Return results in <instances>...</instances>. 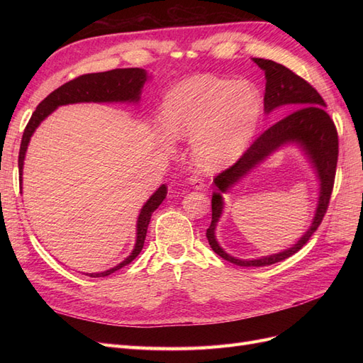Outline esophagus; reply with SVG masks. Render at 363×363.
Returning <instances> with one entry per match:
<instances>
[{
  "label": "esophagus",
  "mask_w": 363,
  "mask_h": 363,
  "mask_svg": "<svg viewBox=\"0 0 363 363\" xmlns=\"http://www.w3.org/2000/svg\"><path fill=\"white\" fill-rule=\"evenodd\" d=\"M189 183L194 186L195 189H204L206 188L204 180L201 177H199V175H192V177L189 179Z\"/></svg>",
  "instance_id": "34e87169"
}]
</instances>
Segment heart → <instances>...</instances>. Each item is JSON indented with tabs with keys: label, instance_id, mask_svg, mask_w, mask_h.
Here are the masks:
<instances>
[{
	"label": "heart",
	"instance_id": "1",
	"mask_svg": "<svg viewBox=\"0 0 363 363\" xmlns=\"http://www.w3.org/2000/svg\"><path fill=\"white\" fill-rule=\"evenodd\" d=\"M260 116L262 96L247 80L195 75L175 84L163 100L168 133L191 139L194 160L207 172L223 169L244 155Z\"/></svg>",
	"mask_w": 363,
	"mask_h": 363
}]
</instances>
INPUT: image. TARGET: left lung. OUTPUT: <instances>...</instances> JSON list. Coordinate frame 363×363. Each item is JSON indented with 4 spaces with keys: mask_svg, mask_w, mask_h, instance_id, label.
<instances>
[{
    "mask_svg": "<svg viewBox=\"0 0 363 363\" xmlns=\"http://www.w3.org/2000/svg\"><path fill=\"white\" fill-rule=\"evenodd\" d=\"M252 60L265 71L267 77L265 98H263L265 112L269 113L280 106H288V111L292 112L288 116L280 119L279 123L271 125L268 130L263 131L232 167L219 172L213 179L216 192H213L212 195V223L206 232L208 245L212 247L218 256H221L230 263H235L238 267L247 268L267 267L272 265V263L281 262L295 255L296 251H300L307 244V240L311 239V236L323 223V218L328 208V203H330L339 155L336 125L330 115L325 112V101L318 94L315 87L280 63L265 59ZM288 141H296L305 148L318 172V178L322 182L320 201L318 202L314 223L298 243L279 255L255 261H240L232 258L218 247L214 239V227L222 213L220 192L225 191L251 167H254L271 152Z\"/></svg>",
    "mask_w": 363,
    "mask_h": 363,
    "instance_id": "obj_1",
    "label": "left lung"
}]
</instances>
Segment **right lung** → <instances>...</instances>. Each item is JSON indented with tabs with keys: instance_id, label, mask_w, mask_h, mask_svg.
Returning <instances> with one entry per match:
<instances>
[{
	"instance_id": "right-lung-1",
	"label": "right lung",
	"mask_w": 363,
	"mask_h": 363,
	"mask_svg": "<svg viewBox=\"0 0 363 363\" xmlns=\"http://www.w3.org/2000/svg\"><path fill=\"white\" fill-rule=\"evenodd\" d=\"M147 82V72L140 68H123V69H112L106 72H95V74H84L77 77V79L62 84L56 91H52L45 100L40 101L33 112L28 124L24 130L23 140H21L19 148V157H18V167L19 174L23 175V164L27 145L30 142L31 135L35 133L36 127L45 119L54 108L63 104H72V103H84V101H94V103H107V101H135L138 103L140 98V89L144 87ZM168 188L162 184L160 188L151 195V199L142 207L140 215L138 218V238L136 245L131 255L121 262L118 267L107 269L100 274H89L91 277H106L111 276L112 272L121 269L123 267L128 265L133 262L139 252L144 248L147 228L150 224V219L152 212L162 204V201L167 196Z\"/></svg>"
}]
</instances>
